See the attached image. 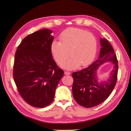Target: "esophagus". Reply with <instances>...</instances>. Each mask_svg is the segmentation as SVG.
Instances as JSON below:
<instances>
[{
  "instance_id": "1",
  "label": "esophagus",
  "mask_w": 131,
  "mask_h": 131,
  "mask_svg": "<svg viewBox=\"0 0 131 131\" xmlns=\"http://www.w3.org/2000/svg\"><path fill=\"white\" fill-rule=\"evenodd\" d=\"M64 74L66 75H69L71 74V72H67V71H64Z\"/></svg>"
}]
</instances>
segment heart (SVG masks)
<instances>
[{"mask_svg":"<svg viewBox=\"0 0 131 131\" xmlns=\"http://www.w3.org/2000/svg\"><path fill=\"white\" fill-rule=\"evenodd\" d=\"M60 42L53 41L50 51L57 63L61 65L70 55L71 58L61 66L67 70L86 67L92 63L97 51V40L93 34L84 30L70 27L61 33ZM70 54H69V53Z\"/></svg>","mask_w":131,"mask_h":131,"instance_id":"1","label":"heart"}]
</instances>
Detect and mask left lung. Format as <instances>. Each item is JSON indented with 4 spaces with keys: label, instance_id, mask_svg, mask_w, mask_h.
Wrapping results in <instances>:
<instances>
[{
    "label": "left lung",
    "instance_id": "left-lung-1",
    "mask_svg": "<svg viewBox=\"0 0 131 131\" xmlns=\"http://www.w3.org/2000/svg\"><path fill=\"white\" fill-rule=\"evenodd\" d=\"M100 42L101 48L97 60L72 74L73 97L78 104L85 107H94L104 102L113 90L117 79L118 62L113 48L104 38L100 39ZM107 62L114 64V69L106 81L100 82L97 76L98 68Z\"/></svg>",
    "mask_w": 131,
    "mask_h": 131
}]
</instances>
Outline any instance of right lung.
Returning a JSON list of instances; mask_svg holds the SVG:
<instances>
[{
	"instance_id": "obj_1",
	"label": "right lung",
	"mask_w": 131,
	"mask_h": 131,
	"mask_svg": "<svg viewBox=\"0 0 131 131\" xmlns=\"http://www.w3.org/2000/svg\"><path fill=\"white\" fill-rule=\"evenodd\" d=\"M52 31L41 29L26 37L18 47L13 77L18 91L31 106L42 108L50 104L64 71L53 59Z\"/></svg>"
}]
</instances>
